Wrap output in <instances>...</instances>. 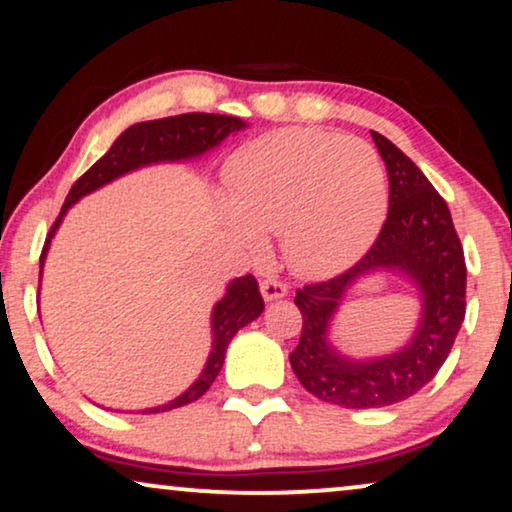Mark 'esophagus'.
Wrapping results in <instances>:
<instances>
[{
    "label": "esophagus",
    "instance_id": "obj_1",
    "mask_svg": "<svg viewBox=\"0 0 512 512\" xmlns=\"http://www.w3.org/2000/svg\"><path fill=\"white\" fill-rule=\"evenodd\" d=\"M262 296L264 301H276L282 299V296H287V285L278 278H269L262 282Z\"/></svg>",
    "mask_w": 512,
    "mask_h": 512
}]
</instances>
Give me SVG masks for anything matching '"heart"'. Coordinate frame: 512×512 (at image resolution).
<instances>
[{
  "label": "heart",
  "instance_id": "1",
  "mask_svg": "<svg viewBox=\"0 0 512 512\" xmlns=\"http://www.w3.org/2000/svg\"><path fill=\"white\" fill-rule=\"evenodd\" d=\"M225 218L253 255L264 234L285 239L294 271L322 276L356 262L384 227L388 183L368 142L317 128H280L227 163Z\"/></svg>",
  "mask_w": 512,
  "mask_h": 512
}]
</instances>
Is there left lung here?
Returning a JSON list of instances; mask_svg holds the SVG:
<instances>
[{
    "mask_svg": "<svg viewBox=\"0 0 512 512\" xmlns=\"http://www.w3.org/2000/svg\"><path fill=\"white\" fill-rule=\"evenodd\" d=\"M388 172V216L361 262L294 296L303 315L292 354L294 375L315 398L347 409L402 402L432 381L451 354L467 312V264L451 211L425 174L381 133L372 131ZM377 270L402 272L422 294V319L398 353L352 359L330 342V326L355 282Z\"/></svg>",
    "mask_w": 512,
    "mask_h": 512,
    "instance_id": "1",
    "label": "left lung"
}]
</instances>
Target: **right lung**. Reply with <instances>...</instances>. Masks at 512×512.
<instances>
[{
    "label": "right lung",
    "mask_w": 512,
    "mask_h": 512,
    "mask_svg": "<svg viewBox=\"0 0 512 512\" xmlns=\"http://www.w3.org/2000/svg\"><path fill=\"white\" fill-rule=\"evenodd\" d=\"M248 124L239 117H230V114H207V112H188L177 114V117H165L156 121H140L126 128L117 140H114L108 154L98 158L82 177L73 183L71 193H68L64 207H61L59 216L52 225V230L45 239L43 253H41V273L45 255H48L50 241L55 239V232L59 230L61 220L82 197L94 193V190L103 188L105 183L124 177L128 172L140 170V167L156 165V163H181V160L197 158L207 151L216 149L227 135H234L246 128ZM264 312V299L259 294L257 280L250 276L234 278L225 289V296L220 299L211 310V352L207 358V365L200 372L188 391H183L179 398L170 400L160 407L142 409L140 414H160V411H170L200 400L209 386L216 381L220 368L225 363V352L230 345L236 331L253 322Z\"/></svg>",
    "instance_id": "add662e5"
}]
</instances>
